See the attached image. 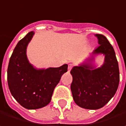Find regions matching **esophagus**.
I'll return each instance as SVG.
<instances>
[{
  "label": "esophagus",
  "instance_id": "34e87169",
  "mask_svg": "<svg viewBox=\"0 0 126 126\" xmlns=\"http://www.w3.org/2000/svg\"><path fill=\"white\" fill-rule=\"evenodd\" d=\"M72 67H73V65H72V64H69V65H68V71H71V69L72 68Z\"/></svg>",
  "mask_w": 126,
  "mask_h": 126
}]
</instances>
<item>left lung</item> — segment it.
<instances>
[{"mask_svg":"<svg viewBox=\"0 0 126 126\" xmlns=\"http://www.w3.org/2000/svg\"><path fill=\"white\" fill-rule=\"evenodd\" d=\"M95 36L99 46L93 51L90 58L71 71L74 101L87 110H98L106 105L114 95L120 82L119 66L112 46L104 35ZM98 54L105 56V61L100 67H95L94 56Z\"/></svg>","mask_w":126,"mask_h":126,"instance_id":"1","label":"left lung"}]
</instances>
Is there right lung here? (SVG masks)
<instances>
[{"instance_id": "obj_1", "label": "right lung", "mask_w": 126, "mask_h": 126, "mask_svg": "<svg viewBox=\"0 0 126 126\" xmlns=\"http://www.w3.org/2000/svg\"><path fill=\"white\" fill-rule=\"evenodd\" d=\"M34 34L33 31L28 33L17 43L7 70L8 85L12 96L28 110L47 106L62 75L68 71L67 64L58 68H36L29 62L27 47Z\"/></svg>"}]
</instances>
